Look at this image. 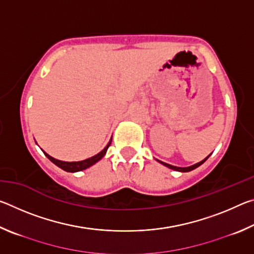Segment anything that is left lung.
Instances as JSON below:
<instances>
[{"label": "left lung", "mask_w": 254, "mask_h": 254, "mask_svg": "<svg viewBox=\"0 0 254 254\" xmlns=\"http://www.w3.org/2000/svg\"><path fill=\"white\" fill-rule=\"evenodd\" d=\"M208 158V157H207ZM207 158H205L204 160H201L200 162H198V163H196V165H194V166H190V167H185V168H182V167H176V166H171V165H168V163H166V162H161L162 165H165L166 167H168V168H170V169H174V170H177V171H182V173H187V171H190V170H192V169H195V168H197V167H199L201 163H204L206 160H207Z\"/></svg>", "instance_id": "8db88e82"}]
</instances>
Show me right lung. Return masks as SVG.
Returning <instances> with one entry per match:
<instances>
[{
	"label": "right lung",
	"instance_id": "add662e5",
	"mask_svg": "<svg viewBox=\"0 0 254 254\" xmlns=\"http://www.w3.org/2000/svg\"><path fill=\"white\" fill-rule=\"evenodd\" d=\"M111 142H112V140L110 141L109 144H107L106 147L103 149L100 153L96 154V156L86 159V160H83V161H76V162L60 161V160H57V159L50 157L49 154H47L46 152H44V153L46 154L47 158H48L51 162H54L56 166L59 167V168H62L63 170H65V171H68V173H76V171H80V170H84L86 168H88V167L93 166L94 163H96L98 160H101V159L104 157V154L106 153Z\"/></svg>",
	"mask_w": 254,
	"mask_h": 254
}]
</instances>
